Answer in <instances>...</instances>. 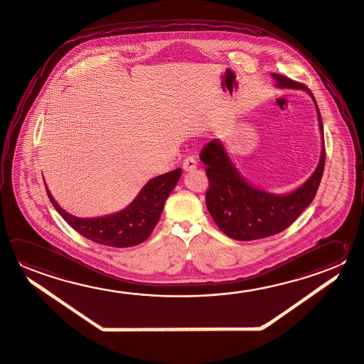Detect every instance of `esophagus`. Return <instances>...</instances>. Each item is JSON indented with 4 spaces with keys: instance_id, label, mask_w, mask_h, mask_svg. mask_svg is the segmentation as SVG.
Returning a JSON list of instances; mask_svg holds the SVG:
<instances>
[{
    "instance_id": "esophagus-1",
    "label": "esophagus",
    "mask_w": 364,
    "mask_h": 364,
    "mask_svg": "<svg viewBox=\"0 0 364 364\" xmlns=\"http://www.w3.org/2000/svg\"><path fill=\"white\" fill-rule=\"evenodd\" d=\"M196 160L193 156H188V158H186L183 160V164H182V168H183V171L185 172H192V171H195L196 169Z\"/></svg>"
}]
</instances>
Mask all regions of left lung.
Segmentation results:
<instances>
[{
  "mask_svg": "<svg viewBox=\"0 0 364 364\" xmlns=\"http://www.w3.org/2000/svg\"><path fill=\"white\" fill-rule=\"evenodd\" d=\"M278 88L301 90L311 96L317 109L322 133V151L316 171L296 190L277 195L260 190L245 179L233 166L220 139H213L200 154L206 166L209 190L206 208L220 231L238 241L269 237L284 231L295 222L317 193L324 168V139L322 118L311 90L279 74H272Z\"/></svg>",
  "mask_w": 364,
  "mask_h": 364,
  "instance_id": "left-lung-1",
  "label": "left lung"
}]
</instances>
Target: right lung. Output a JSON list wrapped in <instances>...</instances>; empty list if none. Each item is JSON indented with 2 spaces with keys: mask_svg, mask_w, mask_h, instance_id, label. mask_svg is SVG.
I'll use <instances>...</instances> for the list:
<instances>
[{
  "mask_svg": "<svg viewBox=\"0 0 364 364\" xmlns=\"http://www.w3.org/2000/svg\"><path fill=\"white\" fill-rule=\"evenodd\" d=\"M182 169L177 168L150 179L139 195L123 210L104 217L80 218L65 212L55 201L46 186L47 195L53 208L66 223L96 244L112 247H129L144 242L160 219L166 198L177 185Z\"/></svg>",
  "mask_w": 364,
  "mask_h": 364,
  "instance_id": "add662e5",
  "label": "right lung"
}]
</instances>
